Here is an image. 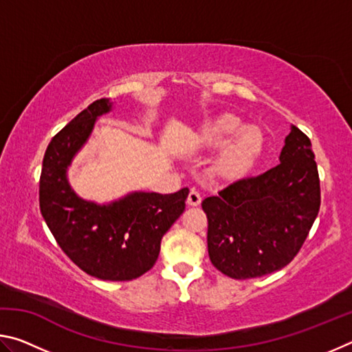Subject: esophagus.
Here are the masks:
<instances>
[{
  "label": "esophagus",
  "mask_w": 352,
  "mask_h": 352,
  "mask_svg": "<svg viewBox=\"0 0 352 352\" xmlns=\"http://www.w3.org/2000/svg\"><path fill=\"white\" fill-rule=\"evenodd\" d=\"M200 201H201V194L199 192V190H195V189L190 190L189 195H188V205L189 206H199Z\"/></svg>",
  "instance_id": "34e87169"
}]
</instances>
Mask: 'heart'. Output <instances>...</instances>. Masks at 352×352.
Listing matches in <instances>:
<instances>
[{"label":"heart","instance_id":"b5f03b06","mask_svg":"<svg viewBox=\"0 0 352 352\" xmlns=\"http://www.w3.org/2000/svg\"><path fill=\"white\" fill-rule=\"evenodd\" d=\"M199 144L206 151L222 148L216 170L222 177L236 178L253 168L264 151V136L256 127H245L239 118L220 115L205 122L197 135Z\"/></svg>","mask_w":352,"mask_h":352}]
</instances>
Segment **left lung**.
Segmentation results:
<instances>
[{
  "label": "left lung",
  "mask_w": 352,
  "mask_h": 352,
  "mask_svg": "<svg viewBox=\"0 0 352 352\" xmlns=\"http://www.w3.org/2000/svg\"><path fill=\"white\" fill-rule=\"evenodd\" d=\"M311 140L292 126L275 168L206 197L208 253L234 279L281 270L300 252L320 211V178Z\"/></svg>",
  "instance_id": "obj_1"
}]
</instances>
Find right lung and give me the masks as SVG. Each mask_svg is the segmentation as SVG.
Wrapping results in <instances>:
<instances>
[{
    "instance_id": "1",
    "label": "right lung",
    "mask_w": 352,
    "mask_h": 352,
    "mask_svg": "<svg viewBox=\"0 0 352 352\" xmlns=\"http://www.w3.org/2000/svg\"><path fill=\"white\" fill-rule=\"evenodd\" d=\"M109 99L94 100L47 146L40 175V211L63 253L88 275L104 281H132L158 259L162 239L184 211L189 189L174 194L132 192L98 205L77 197L67 169L85 144Z\"/></svg>"
}]
</instances>
